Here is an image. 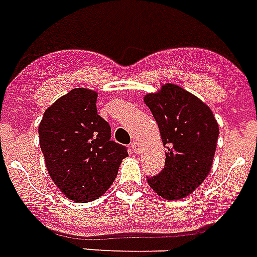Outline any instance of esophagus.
Listing matches in <instances>:
<instances>
[{
	"label": "esophagus",
	"mask_w": 257,
	"mask_h": 257,
	"mask_svg": "<svg viewBox=\"0 0 257 257\" xmlns=\"http://www.w3.org/2000/svg\"><path fill=\"white\" fill-rule=\"evenodd\" d=\"M131 148H132V151L135 154H139L140 150H142V147H140V143L139 142H133L132 144H131Z\"/></svg>",
	"instance_id": "1"
}]
</instances>
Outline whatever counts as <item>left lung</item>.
Returning <instances> with one entry per match:
<instances>
[{
	"instance_id": "1",
	"label": "left lung",
	"mask_w": 257,
	"mask_h": 257,
	"mask_svg": "<svg viewBox=\"0 0 257 257\" xmlns=\"http://www.w3.org/2000/svg\"><path fill=\"white\" fill-rule=\"evenodd\" d=\"M144 103L152 111L167 148L163 171L147 182L167 201L186 198L210 172L220 135L218 122L202 99L172 83L147 93Z\"/></svg>"
}]
</instances>
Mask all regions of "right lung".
<instances>
[{
  "label": "right lung",
  "instance_id": "1",
  "mask_svg": "<svg viewBox=\"0 0 257 257\" xmlns=\"http://www.w3.org/2000/svg\"><path fill=\"white\" fill-rule=\"evenodd\" d=\"M97 98L94 90L72 89L47 107L39 125L47 171L74 202H90L105 194L128 156L125 147L110 140Z\"/></svg>",
  "mask_w": 257,
  "mask_h": 257
}]
</instances>
